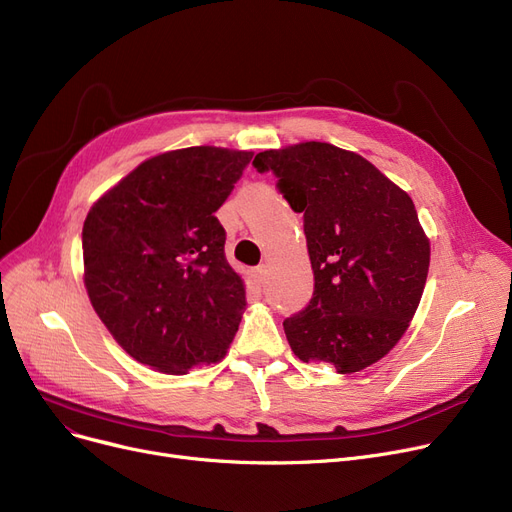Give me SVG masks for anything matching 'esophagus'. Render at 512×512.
Returning <instances> with one entry per match:
<instances>
[{
	"mask_svg": "<svg viewBox=\"0 0 512 512\" xmlns=\"http://www.w3.org/2000/svg\"><path fill=\"white\" fill-rule=\"evenodd\" d=\"M253 278L257 284H263V278H265V265H259L253 270Z\"/></svg>",
	"mask_w": 512,
	"mask_h": 512,
	"instance_id": "esophagus-1",
	"label": "esophagus"
}]
</instances>
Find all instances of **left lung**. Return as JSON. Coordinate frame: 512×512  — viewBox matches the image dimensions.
<instances>
[{"label": "left lung", "instance_id": "left-lung-1", "mask_svg": "<svg viewBox=\"0 0 512 512\" xmlns=\"http://www.w3.org/2000/svg\"><path fill=\"white\" fill-rule=\"evenodd\" d=\"M259 172L303 213L315 276L309 305L284 319L292 353L355 373L407 332L429 270L413 199L353 151L299 143L255 155Z\"/></svg>", "mask_w": 512, "mask_h": 512}]
</instances>
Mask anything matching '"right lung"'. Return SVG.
Masks as SVG:
<instances>
[{
	"instance_id": "right-lung-1",
	"label": "right lung",
	"mask_w": 512,
	"mask_h": 512,
	"mask_svg": "<svg viewBox=\"0 0 512 512\" xmlns=\"http://www.w3.org/2000/svg\"><path fill=\"white\" fill-rule=\"evenodd\" d=\"M251 151L155 155L110 188L83 226L85 286L124 351L161 373L220 361L245 309L215 218Z\"/></svg>"
}]
</instances>
